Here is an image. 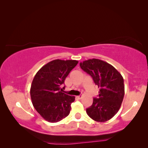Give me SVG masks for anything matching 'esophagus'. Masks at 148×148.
Listing matches in <instances>:
<instances>
[{"label":"esophagus","mask_w":148,"mask_h":148,"mask_svg":"<svg viewBox=\"0 0 148 148\" xmlns=\"http://www.w3.org/2000/svg\"><path fill=\"white\" fill-rule=\"evenodd\" d=\"M82 97V95H79V96H77V99H81Z\"/></svg>","instance_id":"obj_1"}]
</instances>
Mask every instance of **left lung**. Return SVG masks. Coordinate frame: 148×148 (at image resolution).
Returning a JSON list of instances; mask_svg holds the SVG:
<instances>
[{
  "label": "left lung",
  "mask_w": 148,
  "mask_h": 148,
  "mask_svg": "<svg viewBox=\"0 0 148 148\" xmlns=\"http://www.w3.org/2000/svg\"><path fill=\"white\" fill-rule=\"evenodd\" d=\"M79 65L100 88L98 97L93 98L86 113L96 122H106L118 112L123 101L125 86L122 76L112 65L99 59H89Z\"/></svg>",
  "instance_id": "obj_1"
}]
</instances>
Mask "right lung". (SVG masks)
<instances>
[{
  "instance_id": "obj_1",
  "label": "right lung",
  "mask_w": 148,
  "mask_h": 148,
  "mask_svg": "<svg viewBox=\"0 0 148 148\" xmlns=\"http://www.w3.org/2000/svg\"><path fill=\"white\" fill-rule=\"evenodd\" d=\"M78 63L74 60H52L34 76L30 89L31 101L34 109L47 122H59L69 115L75 97L62 92L61 86Z\"/></svg>"
}]
</instances>
